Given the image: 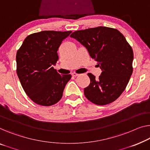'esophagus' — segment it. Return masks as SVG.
Segmentation results:
<instances>
[{
	"mask_svg": "<svg viewBox=\"0 0 150 150\" xmlns=\"http://www.w3.org/2000/svg\"><path fill=\"white\" fill-rule=\"evenodd\" d=\"M72 76H73V77H77V76H78L79 75V73H75V72H73V73H72Z\"/></svg>",
	"mask_w": 150,
	"mask_h": 150,
	"instance_id": "1",
	"label": "esophagus"
}]
</instances>
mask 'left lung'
<instances>
[{
    "label": "left lung",
    "instance_id": "8db88e82",
    "mask_svg": "<svg viewBox=\"0 0 150 150\" xmlns=\"http://www.w3.org/2000/svg\"><path fill=\"white\" fill-rule=\"evenodd\" d=\"M70 36L83 44L102 70L98 79L91 73L87 99L97 105L115 101L126 88L133 73V49L117 29L100 26L73 32Z\"/></svg>",
    "mask_w": 150,
    "mask_h": 150
}]
</instances>
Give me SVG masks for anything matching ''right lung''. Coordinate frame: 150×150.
I'll return each instance as SVG.
<instances>
[{"label":"right lung","instance_id":"obj_1","mask_svg":"<svg viewBox=\"0 0 150 150\" xmlns=\"http://www.w3.org/2000/svg\"><path fill=\"white\" fill-rule=\"evenodd\" d=\"M71 31H42L29 35L17 52V73L23 90L35 104H55L61 99L71 75H60L53 67L57 51Z\"/></svg>","mask_w":150,"mask_h":150}]
</instances>
